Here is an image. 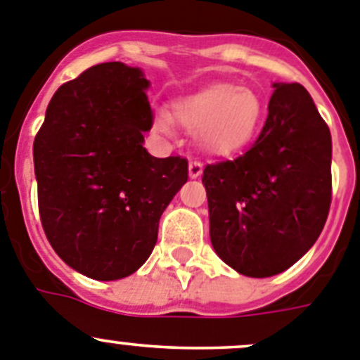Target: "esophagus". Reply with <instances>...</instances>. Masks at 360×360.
I'll return each mask as SVG.
<instances>
[{"mask_svg":"<svg viewBox=\"0 0 360 360\" xmlns=\"http://www.w3.org/2000/svg\"><path fill=\"white\" fill-rule=\"evenodd\" d=\"M188 174H190V179H197L202 174V163H199V161H190V165H188Z\"/></svg>","mask_w":360,"mask_h":360,"instance_id":"esophagus-1","label":"esophagus"}]
</instances>
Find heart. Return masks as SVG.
Returning <instances> with one entry per match:
<instances>
[{"label":"heart","instance_id":"obj_1","mask_svg":"<svg viewBox=\"0 0 360 360\" xmlns=\"http://www.w3.org/2000/svg\"><path fill=\"white\" fill-rule=\"evenodd\" d=\"M172 117L190 131H197V142L211 156H231L243 149L256 134L263 119V101L247 86L220 83L177 99ZM156 126L169 133L170 119L158 115Z\"/></svg>","mask_w":360,"mask_h":360}]
</instances>
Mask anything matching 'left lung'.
<instances>
[{"mask_svg": "<svg viewBox=\"0 0 360 360\" xmlns=\"http://www.w3.org/2000/svg\"><path fill=\"white\" fill-rule=\"evenodd\" d=\"M271 86L259 139L202 176L217 256L256 278L288 270L316 243L332 195V139L316 104L298 83Z\"/></svg>", "mask_w": 360, "mask_h": 360, "instance_id": "obj_1", "label": "left lung"}]
</instances>
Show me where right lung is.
Instances as JSON below:
<instances>
[{"mask_svg": "<svg viewBox=\"0 0 360 360\" xmlns=\"http://www.w3.org/2000/svg\"><path fill=\"white\" fill-rule=\"evenodd\" d=\"M149 86L140 67H90L56 90L33 142L44 233L63 263L96 281L149 259L161 214L188 181L186 160L143 147Z\"/></svg>", "mask_w": 360, "mask_h": 360, "instance_id": "right-lung-1", "label": "right lung"}]
</instances>
